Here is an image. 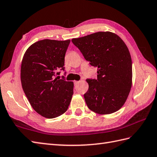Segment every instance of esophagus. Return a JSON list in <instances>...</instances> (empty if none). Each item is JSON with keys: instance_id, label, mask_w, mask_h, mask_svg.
<instances>
[{"instance_id": "34e87169", "label": "esophagus", "mask_w": 157, "mask_h": 157, "mask_svg": "<svg viewBox=\"0 0 157 157\" xmlns=\"http://www.w3.org/2000/svg\"><path fill=\"white\" fill-rule=\"evenodd\" d=\"M80 81H74V84H75V85H77V84Z\"/></svg>"}]
</instances>
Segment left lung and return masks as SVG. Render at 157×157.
I'll return each mask as SVG.
<instances>
[{"mask_svg":"<svg viewBox=\"0 0 157 157\" xmlns=\"http://www.w3.org/2000/svg\"><path fill=\"white\" fill-rule=\"evenodd\" d=\"M71 42L98 67V78L86 79L89 89L84 99L88 108L101 115L120 109L132 86V60L126 44L111 32H98Z\"/></svg>","mask_w":157,"mask_h":157,"instance_id":"obj_1","label":"left lung"}]
</instances>
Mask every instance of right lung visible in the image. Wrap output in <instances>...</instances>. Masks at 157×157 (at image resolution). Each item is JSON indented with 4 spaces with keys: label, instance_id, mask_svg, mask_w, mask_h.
I'll list each match as a JSON object with an SVG mask.
<instances>
[{
    "label": "right lung",
    "instance_id": "obj_1",
    "mask_svg": "<svg viewBox=\"0 0 157 157\" xmlns=\"http://www.w3.org/2000/svg\"><path fill=\"white\" fill-rule=\"evenodd\" d=\"M70 40L44 39L26 50L23 56L21 79L24 92L33 109L48 119L67 111L74 94V83L59 79Z\"/></svg>",
    "mask_w": 157,
    "mask_h": 157
}]
</instances>
